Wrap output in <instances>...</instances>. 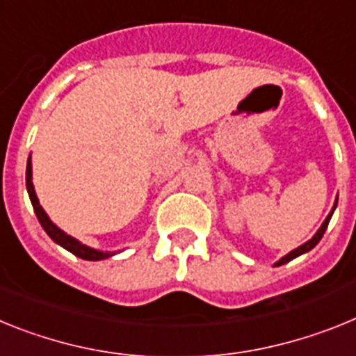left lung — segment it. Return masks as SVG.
<instances>
[{
  "instance_id": "1",
  "label": "left lung",
  "mask_w": 356,
  "mask_h": 356,
  "mask_svg": "<svg viewBox=\"0 0 356 356\" xmlns=\"http://www.w3.org/2000/svg\"><path fill=\"white\" fill-rule=\"evenodd\" d=\"M335 208H337V202H335V206H333V209H335ZM333 209H332V213H330V215L326 216V220L323 222V225H321V229L314 234V238H312V240H308L307 243H302V245L298 247V249H293V251L289 252V254H286L285 258H281L280 261H277V264H276V267H280V265H283V264H289L290 259L298 258V256H301V254H305V252L312 251V249H314V247L321 242V238H323L324 231H326L327 224H330V218H332V215H333Z\"/></svg>"
}]
</instances>
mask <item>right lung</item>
<instances>
[{"label": "right lung", "mask_w": 356, "mask_h": 356, "mask_svg": "<svg viewBox=\"0 0 356 356\" xmlns=\"http://www.w3.org/2000/svg\"><path fill=\"white\" fill-rule=\"evenodd\" d=\"M26 190H29V195H30V200H32V206H33V211H35L37 218H39V222H41L42 229L48 233V236L54 240L55 243H58V245H63L66 251L73 252L75 256H79V258L82 259H91V261H98V259H104V258H109V256H113L111 252H102V251H95V249H91V247L84 245V243H80L79 240H75L73 236H70V234H66L64 231H60L57 227V225L54 224V222L49 220L48 215L44 213V209L41 208V204H39V200H37V195H35V190H33V184H32V161H30L29 157V163H26Z\"/></svg>", "instance_id": "right-lung-1"}]
</instances>
